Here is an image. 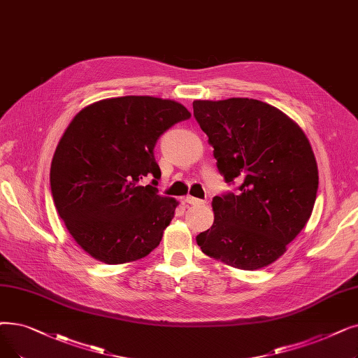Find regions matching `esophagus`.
<instances>
[{
  "mask_svg": "<svg viewBox=\"0 0 358 358\" xmlns=\"http://www.w3.org/2000/svg\"><path fill=\"white\" fill-rule=\"evenodd\" d=\"M185 201H187L189 205H193V206H200V205L206 203V200H201V199H197V197H193V196L185 197Z\"/></svg>",
  "mask_w": 358,
  "mask_h": 358,
  "instance_id": "1",
  "label": "esophagus"
}]
</instances>
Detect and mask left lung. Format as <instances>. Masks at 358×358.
<instances>
[{
  "label": "left lung",
  "mask_w": 358,
  "mask_h": 358,
  "mask_svg": "<svg viewBox=\"0 0 358 358\" xmlns=\"http://www.w3.org/2000/svg\"><path fill=\"white\" fill-rule=\"evenodd\" d=\"M216 166L238 193L215 196L210 229L196 237L201 252L232 268L269 266L307 224L319 173L301 127L278 108L248 98L194 101Z\"/></svg>",
  "instance_id": "left-lung-1"
}]
</instances>
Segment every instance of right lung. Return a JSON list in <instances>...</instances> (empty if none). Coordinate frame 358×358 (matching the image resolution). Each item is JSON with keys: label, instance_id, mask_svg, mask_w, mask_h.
Wrapping results in <instances>:
<instances>
[{"label": "right lung", "instance_id": "add662e5", "mask_svg": "<svg viewBox=\"0 0 358 358\" xmlns=\"http://www.w3.org/2000/svg\"><path fill=\"white\" fill-rule=\"evenodd\" d=\"M190 117L176 101L121 96L93 102L71 120L52 158L51 193L71 237L93 259L121 265L159 245L178 201L158 194L153 149Z\"/></svg>", "mask_w": 358, "mask_h": 358}]
</instances>
